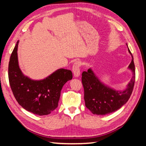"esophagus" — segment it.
Segmentation results:
<instances>
[{
  "mask_svg": "<svg viewBox=\"0 0 146 146\" xmlns=\"http://www.w3.org/2000/svg\"><path fill=\"white\" fill-rule=\"evenodd\" d=\"M80 62L78 61H76L73 66V72L74 76L75 77H78L80 75Z\"/></svg>",
  "mask_w": 146,
  "mask_h": 146,
  "instance_id": "1",
  "label": "esophagus"
}]
</instances>
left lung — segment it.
Segmentation results:
<instances>
[{
	"instance_id": "1",
	"label": "left lung",
	"mask_w": 146,
	"mask_h": 146,
	"mask_svg": "<svg viewBox=\"0 0 146 146\" xmlns=\"http://www.w3.org/2000/svg\"><path fill=\"white\" fill-rule=\"evenodd\" d=\"M127 46V44H126ZM128 48V46H127ZM132 60L128 69L133 76L127 88L123 91H117L101 82L91 68L82 74V82L84 90L86 108L94 115H105L115 112L127 102L131 95L135 81V67L133 56L128 48Z\"/></svg>"
}]
</instances>
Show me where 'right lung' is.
Segmentation results:
<instances>
[{"instance_id":"right-lung-1","label":"right lung","mask_w":146,"mask_h":146,"mask_svg":"<svg viewBox=\"0 0 146 146\" xmlns=\"http://www.w3.org/2000/svg\"><path fill=\"white\" fill-rule=\"evenodd\" d=\"M17 41L9 59L8 78L17 102L24 109L37 115H47L58 107L64 85L72 79L71 71L61 68L42 80H32L19 68Z\"/></svg>"}]
</instances>
